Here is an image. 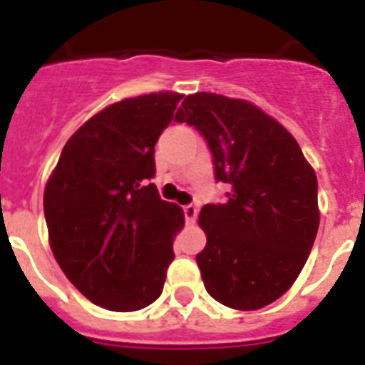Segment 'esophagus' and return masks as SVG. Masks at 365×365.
I'll return each instance as SVG.
<instances>
[{
    "label": "esophagus",
    "mask_w": 365,
    "mask_h": 365,
    "mask_svg": "<svg viewBox=\"0 0 365 365\" xmlns=\"http://www.w3.org/2000/svg\"><path fill=\"white\" fill-rule=\"evenodd\" d=\"M182 211H185V219L188 225H194L196 222V217H197V207L196 205H192V203H188V205H185L182 207Z\"/></svg>",
    "instance_id": "obj_1"
}]
</instances>
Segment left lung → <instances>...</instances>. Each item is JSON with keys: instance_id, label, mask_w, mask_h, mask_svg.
I'll list each match as a JSON object with an SVG mask.
<instances>
[{"instance_id": "1", "label": "left lung", "mask_w": 365, "mask_h": 365, "mask_svg": "<svg viewBox=\"0 0 365 365\" xmlns=\"http://www.w3.org/2000/svg\"><path fill=\"white\" fill-rule=\"evenodd\" d=\"M175 120L202 133L215 179L232 188L227 202L200 211L205 289L236 310L274 303L297 279L318 232L314 169L282 123L242 98L188 95Z\"/></svg>"}]
</instances>
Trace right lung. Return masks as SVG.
Here are the masks:
<instances>
[{
	"label": "right lung",
	"mask_w": 365,
	"mask_h": 365,
	"mask_svg": "<svg viewBox=\"0 0 365 365\" xmlns=\"http://www.w3.org/2000/svg\"><path fill=\"white\" fill-rule=\"evenodd\" d=\"M180 98L150 93L101 110L68 138L45 185L51 251L76 289L103 309L133 312L162 295L185 213L148 180Z\"/></svg>",
	"instance_id": "obj_1"
}]
</instances>
